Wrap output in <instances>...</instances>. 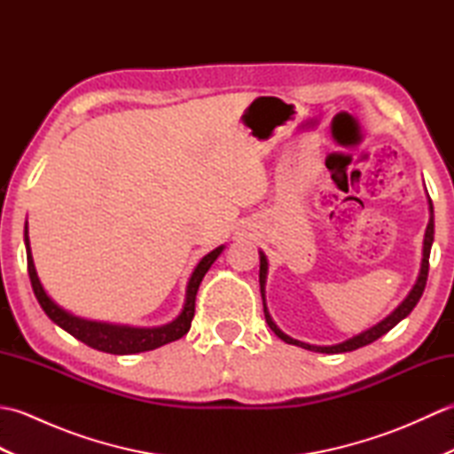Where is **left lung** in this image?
I'll use <instances>...</instances> for the list:
<instances>
[{"label":"left lung","mask_w":454,"mask_h":454,"mask_svg":"<svg viewBox=\"0 0 454 454\" xmlns=\"http://www.w3.org/2000/svg\"><path fill=\"white\" fill-rule=\"evenodd\" d=\"M433 236H435V220H433V202L429 199V222H427V228H426V236H423V257H421V267H419V275L416 278V285L411 286V291L408 293V296L403 298V301L398 304V308L394 312H390L384 320H380L379 324H374L369 330L361 332L359 335H353L351 340H345L343 343H337V345H310V343H304V341H298L293 340L291 335H286L285 332H281V327H278L271 314L267 310V304H265V283H267V271H269V263H267V257L263 252H259V286H262V298H263V312H265V322L267 325L271 327L275 332L277 337H281L285 343H291V345H298V347H304L308 351H316V353H345V351H355L359 349V347L369 345L372 341L379 340L384 333H388L394 325L400 324L403 317H406L416 304L419 302V298L426 291V283H427V273H429V254H431V246H433Z\"/></svg>","instance_id":"left-lung-1"}]
</instances>
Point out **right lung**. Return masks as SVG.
Wrapping results in <instances>:
<instances>
[{"instance_id": "obj_1", "label": "right lung", "mask_w": 454, "mask_h": 454, "mask_svg": "<svg viewBox=\"0 0 454 454\" xmlns=\"http://www.w3.org/2000/svg\"><path fill=\"white\" fill-rule=\"evenodd\" d=\"M25 247H27V269L28 277H31V285L38 304L44 310V314L51 317V320L60 325L64 332L74 335L75 340L82 343L93 347V349L111 353V355H130V353H142V351H152L158 349V347L171 343L176 340H181L183 335L189 332L191 320L195 316V298L199 285L202 277L207 275L210 265L216 262L218 255L224 252V246H218L212 249L210 254L200 259L197 263L195 271L191 273L187 291H185V304H183V310L176 320L158 325V327H134V325H121V324H109V322H95V320H85V317L74 316L72 312L64 310L62 306H58L51 296L46 294L44 286L41 285V278L36 275L33 254H31V244H28V226L25 224Z\"/></svg>"}]
</instances>
